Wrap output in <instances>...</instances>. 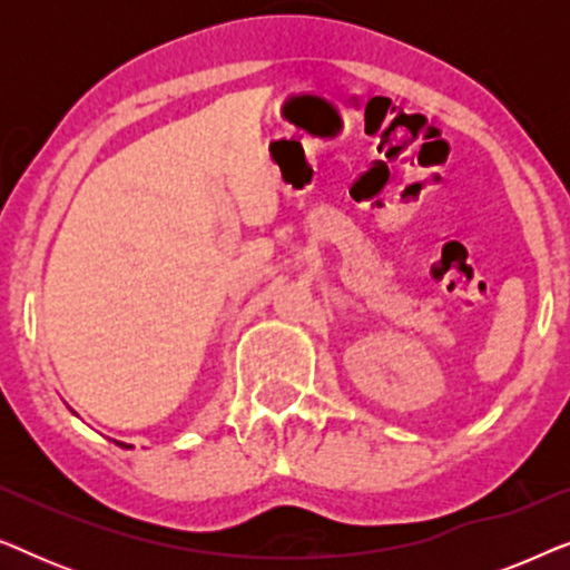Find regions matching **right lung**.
I'll return each mask as SVG.
<instances>
[{
  "label": "right lung",
  "mask_w": 570,
  "mask_h": 570,
  "mask_svg": "<svg viewBox=\"0 0 570 570\" xmlns=\"http://www.w3.org/2000/svg\"><path fill=\"white\" fill-rule=\"evenodd\" d=\"M119 446H124V449H131V446H127V443H119Z\"/></svg>",
  "instance_id": "1"
}]
</instances>
